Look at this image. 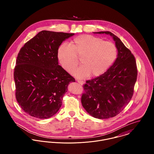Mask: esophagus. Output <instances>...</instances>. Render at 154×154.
Here are the masks:
<instances>
[{
    "label": "esophagus",
    "mask_w": 154,
    "mask_h": 154,
    "mask_svg": "<svg viewBox=\"0 0 154 154\" xmlns=\"http://www.w3.org/2000/svg\"><path fill=\"white\" fill-rule=\"evenodd\" d=\"M77 82H78L79 84H81V85H83L84 83V82L83 81H81V80H77Z\"/></svg>",
    "instance_id": "34e87169"
}]
</instances>
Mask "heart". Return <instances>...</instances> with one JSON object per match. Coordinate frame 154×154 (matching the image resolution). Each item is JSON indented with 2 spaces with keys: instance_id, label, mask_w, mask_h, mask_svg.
Wrapping results in <instances>:
<instances>
[{
  "instance_id": "1",
  "label": "heart",
  "mask_w": 154,
  "mask_h": 154,
  "mask_svg": "<svg viewBox=\"0 0 154 154\" xmlns=\"http://www.w3.org/2000/svg\"><path fill=\"white\" fill-rule=\"evenodd\" d=\"M69 45L62 44L59 47L58 60L65 70L71 72L79 64L78 59H81L82 66L73 72L78 78L101 75L113 64L117 57L115 44L91 35H79Z\"/></svg>"
}]
</instances>
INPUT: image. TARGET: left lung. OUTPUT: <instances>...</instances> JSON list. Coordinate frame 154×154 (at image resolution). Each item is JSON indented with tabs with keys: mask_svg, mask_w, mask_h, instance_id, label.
<instances>
[{
	"mask_svg": "<svg viewBox=\"0 0 154 154\" xmlns=\"http://www.w3.org/2000/svg\"><path fill=\"white\" fill-rule=\"evenodd\" d=\"M116 42L118 57L103 74L86 81L81 97L82 106L92 117L109 119L119 114L129 104L134 92L137 69L134 56L116 35L110 31Z\"/></svg>",
	"mask_w": 154,
	"mask_h": 154,
	"instance_id": "8db88e82",
	"label": "left lung"
}]
</instances>
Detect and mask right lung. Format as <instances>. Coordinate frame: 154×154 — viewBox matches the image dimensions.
I'll list each match as a JSON object with an SVG mask.
<instances>
[{"instance_id":"1","label":"right lung","mask_w":154,"mask_h":154,"mask_svg":"<svg viewBox=\"0 0 154 154\" xmlns=\"http://www.w3.org/2000/svg\"><path fill=\"white\" fill-rule=\"evenodd\" d=\"M74 34L42 31L21 48L14 68L15 97L25 112L37 119L54 115L67 85L75 79L58 65L57 50Z\"/></svg>"}]
</instances>
